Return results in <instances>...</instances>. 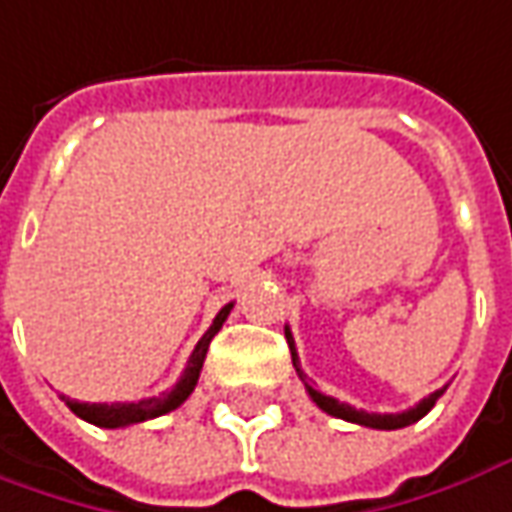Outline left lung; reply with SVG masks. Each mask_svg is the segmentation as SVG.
<instances>
[{
	"label": "left lung",
	"instance_id": "obj_1",
	"mask_svg": "<svg viewBox=\"0 0 512 512\" xmlns=\"http://www.w3.org/2000/svg\"><path fill=\"white\" fill-rule=\"evenodd\" d=\"M285 339H288V347H291V361H294V370L300 375V381L305 384V392L311 395V401L322 409V412H328L333 417H342L347 423H358V426H370V429H384V431H392V429H403V426H409V423H415L420 420L423 415H429L431 406L437 403V398L446 392V387L437 389V392H431L429 398H423V401L412 406V409H406V412H398V415H378V412H364V409H356V406H350V403H342L336 401V398H330V395H322L319 389L305 378L300 367V356H297V347H294V336H291V330L285 328Z\"/></svg>",
	"mask_w": 512,
	"mask_h": 512
}]
</instances>
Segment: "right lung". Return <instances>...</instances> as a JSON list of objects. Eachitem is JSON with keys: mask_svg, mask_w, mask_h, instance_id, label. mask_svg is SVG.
Instances as JSON below:
<instances>
[{"mask_svg": "<svg viewBox=\"0 0 512 512\" xmlns=\"http://www.w3.org/2000/svg\"><path fill=\"white\" fill-rule=\"evenodd\" d=\"M229 311H232V302L224 305L218 316L212 319L210 330L198 339L196 350L190 353V361H187V370L179 378V384L170 389V392H162L159 398H145V401L137 403H81V401H69L66 395H61V401H66V406L75 412L78 417H83L86 423H95L100 429H123V426H134V423H145L151 417L168 415L173 409H179L190 392L196 389L198 375H201V367H204V358H207V350H210L212 336L221 330V325L227 322Z\"/></svg>", "mask_w": 512, "mask_h": 512, "instance_id": "right-lung-1", "label": "right lung"}]
</instances>
